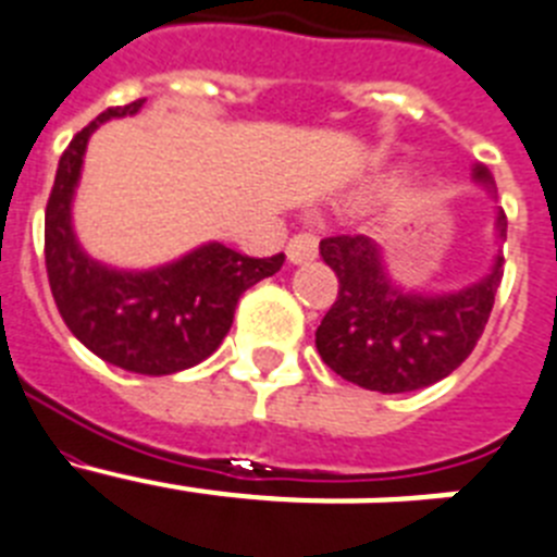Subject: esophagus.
Instances as JSON below:
<instances>
[{
    "label": "esophagus",
    "instance_id": "esophagus-1",
    "mask_svg": "<svg viewBox=\"0 0 557 557\" xmlns=\"http://www.w3.org/2000/svg\"><path fill=\"white\" fill-rule=\"evenodd\" d=\"M285 251H288L292 263H308V260L317 258V238L313 235H294Z\"/></svg>",
    "mask_w": 557,
    "mask_h": 557
}]
</instances>
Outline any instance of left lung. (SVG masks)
<instances>
[{
    "label": "left lung",
    "mask_w": 557,
    "mask_h": 557,
    "mask_svg": "<svg viewBox=\"0 0 557 557\" xmlns=\"http://www.w3.org/2000/svg\"><path fill=\"white\" fill-rule=\"evenodd\" d=\"M476 178L493 185L485 168H476ZM496 232L507 240L505 212L496 215ZM319 255L338 277L336 302L317 327L319 356L350 384L389 395L437 384L471 356L505 274L499 255L471 288L423 297L393 288L367 235L319 240Z\"/></svg>",
    "instance_id": "left-lung-1"
}]
</instances>
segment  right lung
Returning <instances> with one entry per match:
<instances>
[{"label": "right lung", "instance_id": "1", "mask_svg": "<svg viewBox=\"0 0 557 557\" xmlns=\"http://www.w3.org/2000/svg\"><path fill=\"white\" fill-rule=\"evenodd\" d=\"M139 106L106 109L61 153L45 215V260L58 313L95 356L139 375H171L219 350L240 294L280 272L285 255L249 258L207 244L153 272H117L77 246L70 205L89 134Z\"/></svg>", "mask_w": 557, "mask_h": 557}]
</instances>
